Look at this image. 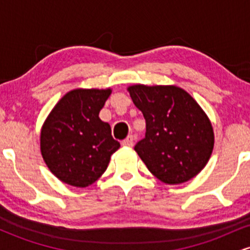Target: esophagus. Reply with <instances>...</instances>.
<instances>
[{
	"mask_svg": "<svg viewBox=\"0 0 250 250\" xmlns=\"http://www.w3.org/2000/svg\"><path fill=\"white\" fill-rule=\"evenodd\" d=\"M135 143V137L133 135H129L127 139H125L122 141V146H125V147H133Z\"/></svg>",
	"mask_w": 250,
	"mask_h": 250,
	"instance_id": "esophagus-1",
	"label": "esophagus"
}]
</instances>
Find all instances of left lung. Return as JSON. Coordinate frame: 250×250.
<instances>
[{
	"mask_svg": "<svg viewBox=\"0 0 250 250\" xmlns=\"http://www.w3.org/2000/svg\"><path fill=\"white\" fill-rule=\"evenodd\" d=\"M146 120V136L135 146L151 174L168 185L187 182L205 168L214 148V131L205 111L175 85L128 88Z\"/></svg>",
	"mask_w": 250,
	"mask_h": 250,
	"instance_id": "left-lung-1",
	"label": "left lung"
}]
</instances>
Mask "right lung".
I'll list each match as a JSON object with an SVG mask.
<instances>
[{"label":"right lung","instance_id":"add662e5","mask_svg":"<svg viewBox=\"0 0 250 250\" xmlns=\"http://www.w3.org/2000/svg\"><path fill=\"white\" fill-rule=\"evenodd\" d=\"M110 89H75L60 100L41 131V153L59 180L74 187L93 185L120 148L100 111Z\"/></svg>","mask_w":250,"mask_h":250}]
</instances>
